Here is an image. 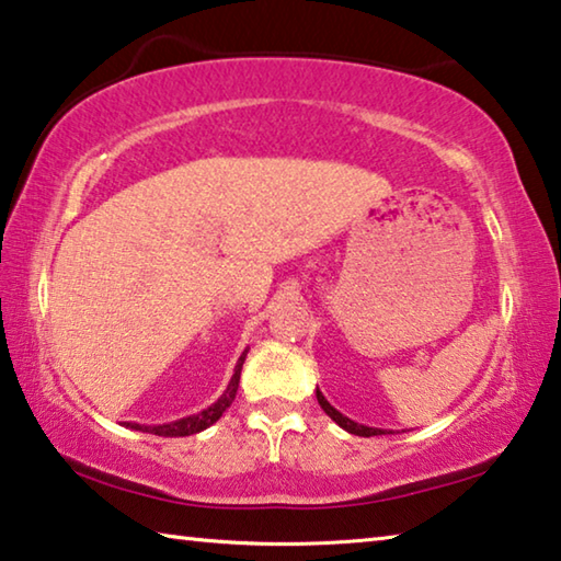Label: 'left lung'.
<instances>
[{"label": "left lung", "instance_id": "left-lung-1", "mask_svg": "<svg viewBox=\"0 0 561 561\" xmlns=\"http://www.w3.org/2000/svg\"><path fill=\"white\" fill-rule=\"evenodd\" d=\"M316 399H318V403H321V409L329 413V416L335 421V424H339L341 428H346L348 434H356V436H381V434H386L383 428H374V426H364V424H356V421H351L348 416H343L341 411H335L329 401H325V396L321 393V391H316Z\"/></svg>", "mask_w": 561, "mask_h": 561}]
</instances>
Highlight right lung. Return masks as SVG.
Listing matches in <instances>:
<instances>
[{
	"instance_id": "right-lung-1",
	"label": "right lung",
	"mask_w": 561,
	"mask_h": 561,
	"mask_svg": "<svg viewBox=\"0 0 561 561\" xmlns=\"http://www.w3.org/2000/svg\"><path fill=\"white\" fill-rule=\"evenodd\" d=\"M248 353V351H245ZM245 353L238 358L236 370H232V378L228 383L226 393L220 396L218 401L213 403L201 413H193V416H185V419H178V421H170V424H160V426H145V424H130V421H125V426H130L135 431H145V434H154V436H191L197 434V431L213 426L215 421L222 416V411H226L232 399H236L238 393V383H240V368H243V360H245Z\"/></svg>"
}]
</instances>
